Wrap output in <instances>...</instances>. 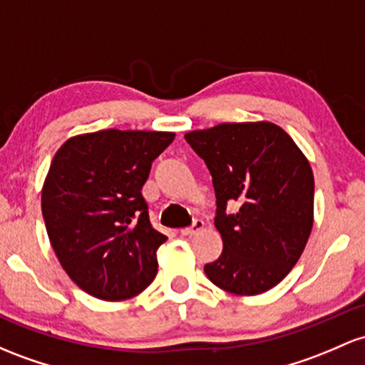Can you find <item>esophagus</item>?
<instances>
[{
    "label": "esophagus",
    "mask_w": 365,
    "mask_h": 365,
    "mask_svg": "<svg viewBox=\"0 0 365 365\" xmlns=\"http://www.w3.org/2000/svg\"><path fill=\"white\" fill-rule=\"evenodd\" d=\"M202 228H204L202 220H195L190 227L182 228V235H185V237H194V235H197L199 232H202Z\"/></svg>",
    "instance_id": "esophagus-1"
}]
</instances>
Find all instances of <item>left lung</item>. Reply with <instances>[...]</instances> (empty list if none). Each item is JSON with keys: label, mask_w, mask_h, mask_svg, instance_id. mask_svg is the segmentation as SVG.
I'll return each mask as SVG.
<instances>
[{"label": "left lung", "mask_w": 365, "mask_h": 365, "mask_svg": "<svg viewBox=\"0 0 365 365\" xmlns=\"http://www.w3.org/2000/svg\"><path fill=\"white\" fill-rule=\"evenodd\" d=\"M216 194L222 256L204 267L227 293L255 296L293 270L314 227V173L294 140L270 121L222 123L185 133ZM227 205L236 207L232 215Z\"/></svg>", "instance_id": "1"}]
</instances>
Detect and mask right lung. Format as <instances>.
Instances as JSON below:
<instances>
[{
  "label": "right lung",
  "instance_id": "1",
  "mask_svg": "<svg viewBox=\"0 0 365 365\" xmlns=\"http://www.w3.org/2000/svg\"><path fill=\"white\" fill-rule=\"evenodd\" d=\"M173 131L102 130L62 143L43 183L51 247L72 282L106 302L133 298L158 274L166 235L150 225L142 187Z\"/></svg>",
  "mask_w": 365,
  "mask_h": 365
}]
</instances>
